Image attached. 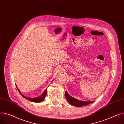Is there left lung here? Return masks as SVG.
<instances>
[{"mask_svg": "<svg viewBox=\"0 0 124 124\" xmlns=\"http://www.w3.org/2000/svg\"><path fill=\"white\" fill-rule=\"evenodd\" d=\"M65 96L67 100V101L69 102V103L77 107H82L83 105H87L93 102V101H79V100L77 99L72 96H70L67 91L65 92Z\"/></svg>", "mask_w": 124, "mask_h": 124, "instance_id": "obj_1", "label": "left lung"}]
</instances>
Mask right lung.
<instances>
[{
  "instance_id": "right-lung-1",
  "label": "right lung",
  "mask_w": 124,
  "mask_h": 124,
  "mask_svg": "<svg viewBox=\"0 0 124 124\" xmlns=\"http://www.w3.org/2000/svg\"><path fill=\"white\" fill-rule=\"evenodd\" d=\"M16 88H17V86H16ZM17 90L19 91V92H20V93L21 94V95L23 97L27 99H28V101H32V102H40L41 101H42L44 99L46 95V92H47V89H46V90L44 91V92L42 94V95H41V96L38 97H36V98H29V97H26L25 96L23 95V94L21 93V92H20V91L19 90V89H18V88H17Z\"/></svg>"
}]
</instances>
